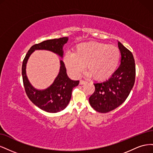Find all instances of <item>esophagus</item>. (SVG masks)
I'll return each instance as SVG.
<instances>
[{"label": "esophagus", "mask_w": 153, "mask_h": 153, "mask_svg": "<svg viewBox=\"0 0 153 153\" xmlns=\"http://www.w3.org/2000/svg\"><path fill=\"white\" fill-rule=\"evenodd\" d=\"M86 82H87L86 81H84V80H81L80 81V85H83V84H85Z\"/></svg>", "instance_id": "34e87169"}]
</instances>
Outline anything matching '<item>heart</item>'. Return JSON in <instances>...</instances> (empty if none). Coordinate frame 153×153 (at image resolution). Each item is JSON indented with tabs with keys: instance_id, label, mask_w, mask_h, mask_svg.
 <instances>
[{
	"instance_id": "heart-1",
	"label": "heart",
	"mask_w": 153,
	"mask_h": 153,
	"mask_svg": "<svg viewBox=\"0 0 153 153\" xmlns=\"http://www.w3.org/2000/svg\"><path fill=\"white\" fill-rule=\"evenodd\" d=\"M120 57V50L115 46L89 41L78 45L74 53L66 54L64 62L74 77L80 75L85 65L88 76H92L96 80H103L116 70Z\"/></svg>"
}]
</instances>
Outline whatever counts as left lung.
I'll return each instance as SVG.
<instances>
[{"label":"left lung","mask_w":153,"mask_h":153,"mask_svg":"<svg viewBox=\"0 0 153 153\" xmlns=\"http://www.w3.org/2000/svg\"><path fill=\"white\" fill-rule=\"evenodd\" d=\"M121 55V64L113 75L103 82L95 83V91L89 103L101 113L110 112L123 104L135 84V63L132 53L118 41Z\"/></svg>","instance_id":"8db88e82"}]
</instances>
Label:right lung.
Returning <instances> with one entry per match:
<instances>
[{
	"label": "right lung",
	"mask_w": 153,
	"mask_h": 153,
	"mask_svg": "<svg viewBox=\"0 0 153 153\" xmlns=\"http://www.w3.org/2000/svg\"><path fill=\"white\" fill-rule=\"evenodd\" d=\"M68 41V37H64L36 44L29 49L23 61L22 74L26 94L32 103L45 112L57 113L65 108L71 100L72 90L79 84V80H72L68 76L65 64L60 60V70L53 84L46 89L38 90L30 84L27 76L26 64L36 50H49L62 57L63 46Z\"/></svg>",
	"instance_id": "add662e5"
}]
</instances>
